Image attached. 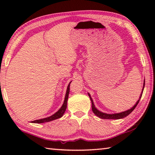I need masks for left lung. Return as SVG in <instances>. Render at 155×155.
Here are the masks:
<instances>
[{
  "label": "left lung",
  "instance_id": "obj_1",
  "mask_svg": "<svg viewBox=\"0 0 155 155\" xmlns=\"http://www.w3.org/2000/svg\"><path fill=\"white\" fill-rule=\"evenodd\" d=\"M144 86H145V80H144V82H143V89H142V91H141V93L140 94V98H139V100L137 101V103L135 104L134 106H133L132 108L127 110V111H123L121 113H118V114H105V113H103V112H101L99 110L97 109L95 106H94V102H93V100L91 98V97L90 96V94H88V96L90 97V98L91 101V109H92V111L94 112V114H95L96 116H98L100 118H102V119H115V120H118V119H121V118H124V117H127V115H129L131 112H132L134 109L136 107H137V104L139 103V102H140V99L141 98V96H142V94H143V88H144Z\"/></svg>",
  "mask_w": 155,
  "mask_h": 155
}]
</instances>
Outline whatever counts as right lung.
<instances>
[{
	"label": "right lung",
	"instance_id": "1",
	"mask_svg": "<svg viewBox=\"0 0 155 155\" xmlns=\"http://www.w3.org/2000/svg\"><path fill=\"white\" fill-rule=\"evenodd\" d=\"M72 82V81H71ZM70 82L69 83V85L68 86L67 90H66V94H65V100L64 102V104L61 106V108H60L58 111H57L55 114H54L53 115H52L51 116H49L48 117H46V118H42V119H40V120H34V121H32L31 122L33 123H44V122H51L52 121V120H56L60 118L63 116V115L64 114V113L66 110L67 108V102H68V96H69V92H70Z\"/></svg>",
	"mask_w": 155,
	"mask_h": 155
}]
</instances>
